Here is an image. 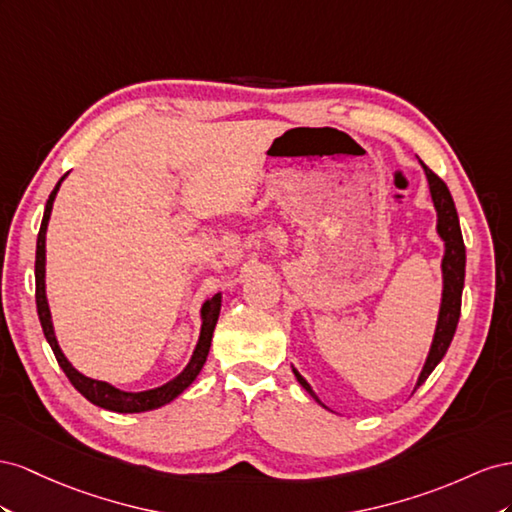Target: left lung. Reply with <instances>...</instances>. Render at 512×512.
<instances>
[{"mask_svg": "<svg viewBox=\"0 0 512 512\" xmlns=\"http://www.w3.org/2000/svg\"><path fill=\"white\" fill-rule=\"evenodd\" d=\"M418 163L422 165V169H425V175H427L429 193H431V201H433L435 216H437L435 231H437V236H440V240L444 242V257H442L440 313H437L433 341L429 347L427 360H425V364H422V371L416 379L414 390L425 384V379L431 375V371L437 367V364H440V360L448 352V345H450L452 337H455V330L459 324L461 291H463V281H465V246H463V236H461L455 201H452V197H450L448 186L440 178H437V175L425 163H422V160H418ZM291 371H294L300 386L309 392L321 407H326L315 394V390L311 388V384L298 373L294 364H291Z\"/></svg>", "mask_w": 512, "mask_h": 512, "instance_id": "obj_1", "label": "left lung"}]
</instances>
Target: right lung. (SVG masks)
<instances>
[{
  "instance_id": "obj_1",
  "label": "right lung",
  "mask_w": 512,
  "mask_h": 512,
  "mask_svg": "<svg viewBox=\"0 0 512 512\" xmlns=\"http://www.w3.org/2000/svg\"><path fill=\"white\" fill-rule=\"evenodd\" d=\"M66 175L60 182H57V186L53 188V193L49 195L45 216H42V225H40V231H38V242H36V306H38V317H40L42 332H45V339L51 345L53 354H55L57 362H60L62 371L70 379V384L75 386L87 401L98 405V407H105V410L120 412V414H139V412L158 410V407H163V405L171 403L173 399H178L180 394L188 386H191L197 379V375L201 373L203 364H206V360H208L214 326L218 321V315H221L223 294H214L212 298L203 302V306H201V330H199V339H197V345H195L193 354H191V360L186 362V367L178 375L171 377L169 382H165L163 386L141 390V392H126V390H120L118 386H113L109 382L87 377L81 371H77L75 367H72V362L64 356L60 343H57L53 319H51V309H49V300H47V281H45L47 279V227H49V218H51V212H53V201L57 197V191H60L62 182L66 180Z\"/></svg>"
}]
</instances>
